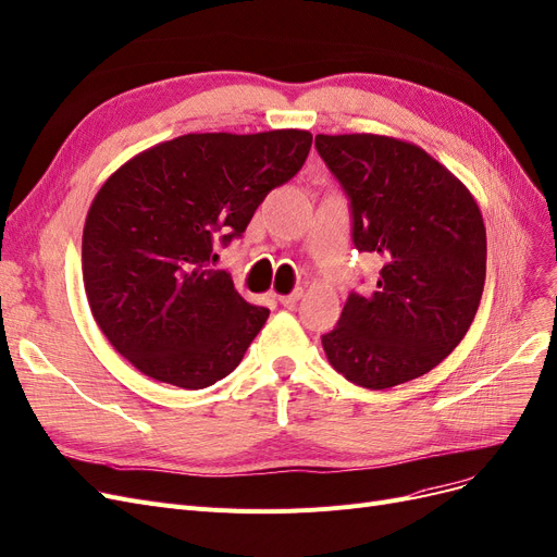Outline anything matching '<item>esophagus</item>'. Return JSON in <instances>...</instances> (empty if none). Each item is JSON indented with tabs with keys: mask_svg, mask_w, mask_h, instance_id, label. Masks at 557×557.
Returning a JSON list of instances; mask_svg holds the SVG:
<instances>
[{
	"mask_svg": "<svg viewBox=\"0 0 557 557\" xmlns=\"http://www.w3.org/2000/svg\"><path fill=\"white\" fill-rule=\"evenodd\" d=\"M299 299H301V290H295V293H290V295H278V301H281L283 306H290V309H293V306H295Z\"/></svg>",
	"mask_w": 557,
	"mask_h": 557,
	"instance_id": "esophagus-1",
	"label": "esophagus"
}]
</instances>
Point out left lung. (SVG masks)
<instances>
[{
    "label": "left lung",
    "instance_id": "obj_1",
    "mask_svg": "<svg viewBox=\"0 0 557 557\" xmlns=\"http://www.w3.org/2000/svg\"><path fill=\"white\" fill-rule=\"evenodd\" d=\"M352 209V242L382 260L322 336L332 367L367 389L429 373L468 334L486 281V227L466 184L424 149L375 133L315 136Z\"/></svg>",
    "mask_w": 557,
    "mask_h": 557
}]
</instances>
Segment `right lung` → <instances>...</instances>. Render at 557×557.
Instances as JSON below:
<instances>
[{"label": "right lung", "mask_w": 557, "mask_h": 557, "mask_svg": "<svg viewBox=\"0 0 557 557\" xmlns=\"http://www.w3.org/2000/svg\"><path fill=\"white\" fill-rule=\"evenodd\" d=\"M313 136L188 133L114 170L83 230L91 315L140 373L205 389L237 369L270 309L209 270L214 242L239 237L272 188L293 180Z\"/></svg>", "instance_id": "add662e5"}]
</instances>
